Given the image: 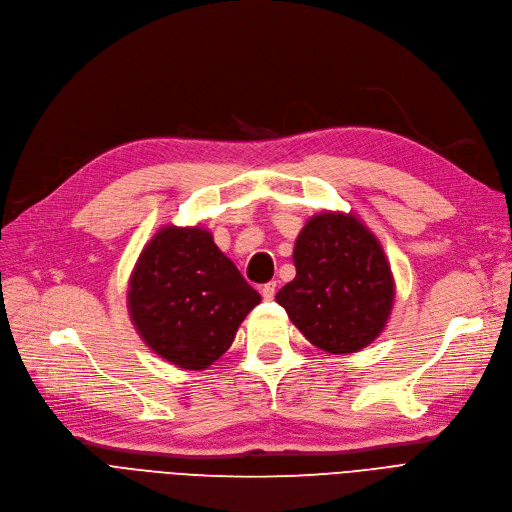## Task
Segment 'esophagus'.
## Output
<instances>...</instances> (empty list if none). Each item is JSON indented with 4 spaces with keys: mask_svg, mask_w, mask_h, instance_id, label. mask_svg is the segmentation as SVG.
Listing matches in <instances>:
<instances>
[{
    "mask_svg": "<svg viewBox=\"0 0 512 512\" xmlns=\"http://www.w3.org/2000/svg\"><path fill=\"white\" fill-rule=\"evenodd\" d=\"M261 295H263V299H266V301H272V299H274V295H276V280L268 282V285H263Z\"/></svg>",
    "mask_w": 512,
    "mask_h": 512,
    "instance_id": "esophagus-1",
    "label": "esophagus"
}]
</instances>
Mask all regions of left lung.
<instances>
[{
	"label": "left lung",
	"instance_id": "obj_1",
	"mask_svg": "<svg viewBox=\"0 0 512 512\" xmlns=\"http://www.w3.org/2000/svg\"><path fill=\"white\" fill-rule=\"evenodd\" d=\"M295 278L276 293L316 348L358 352L382 333L394 301L384 249L354 215L320 213L297 236Z\"/></svg>",
	"mask_w": 512,
	"mask_h": 512
}]
</instances>
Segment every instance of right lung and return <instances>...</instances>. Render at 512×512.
<instances>
[{
	"instance_id": "1",
	"label": "right lung",
	"mask_w": 512,
	"mask_h": 512,
	"mask_svg": "<svg viewBox=\"0 0 512 512\" xmlns=\"http://www.w3.org/2000/svg\"><path fill=\"white\" fill-rule=\"evenodd\" d=\"M259 301L202 227H162L128 285L130 318L143 342L189 371L213 365Z\"/></svg>"
}]
</instances>
